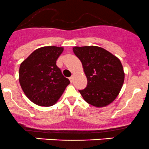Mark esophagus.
I'll return each instance as SVG.
<instances>
[{
    "label": "esophagus",
    "instance_id": "1",
    "mask_svg": "<svg viewBox=\"0 0 149 149\" xmlns=\"http://www.w3.org/2000/svg\"><path fill=\"white\" fill-rule=\"evenodd\" d=\"M69 79H70V82H73V80H74V76H71V77H70V78H69Z\"/></svg>",
    "mask_w": 149,
    "mask_h": 149
}]
</instances>
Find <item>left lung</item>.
<instances>
[{"label": "left lung", "instance_id": "obj_1", "mask_svg": "<svg viewBox=\"0 0 149 149\" xmlns=\"http://www.w3.org/2000/svg\"><path fill=\"white\" fill-rule=\"evenodd\" d=\"M88 79L87 87L79 90L87 103L96 107H107L114 101L124 83L125 73L120 60L98 46L74 47Z\"/></svg>", "mask_w": 149, "mask_h": 149}]
</instances>
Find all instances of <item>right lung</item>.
I'll return each mask as SVG.
<instances>
[{
    "label": "right lung",
    "mask_w": 149,
    "mask_h": 149,
    "mask_svg": "<svg viewBox=\"0 0 149 149\" xmlns=\"http://www.w3.org/2000/svg\"><path fill=\"white\" fill-rule=\"evenodd\" d=\"M63 47L38 48L22 62L19 80L22 89L34 104L50 107L57 102L70 83L56 66Z\"/></svg>",
    "instance_id": "1"
}]
</instances>
